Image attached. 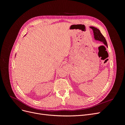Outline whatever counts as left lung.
<instances>
[{
    "label": "left lung",
    "instance_id": "left-lung-1",
    "mask_svg": "<svg viewBox=\"0 0 125 125\" xmlns=\"http://www.w3.org/2000/svg\"><path fill=\"white\" fill-rule=\"evenodd\" d=\"M91 29H92L93 31V33H94V39H95V40H97L102 42L104 43V44L106 46H107V42L106 41V39L105 37H104V36L102 34V33H101L100 30L95 28L93 27V26H90V27Z\"/></svg>",
    "mask_w": 125,
    "mask_h": 125
}]
</instances>
